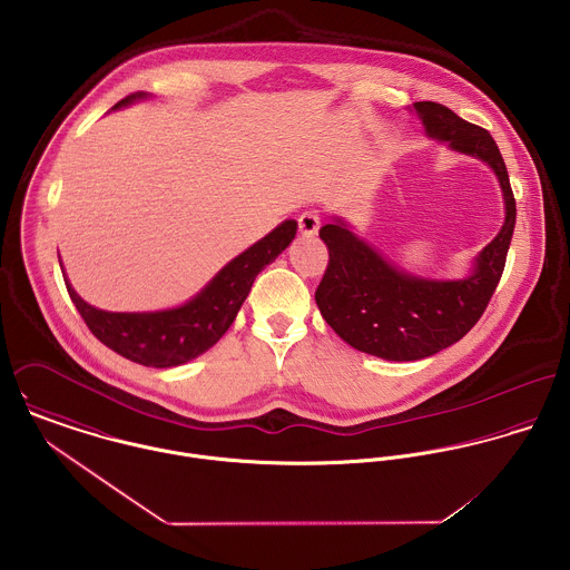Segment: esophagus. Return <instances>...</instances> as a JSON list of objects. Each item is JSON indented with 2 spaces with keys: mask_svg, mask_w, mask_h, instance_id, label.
I'll return each instance as SVG.
<instances>
[{
  "mask_svg": "<svg viewBox=\"0 0 570 570\" xmlns=\"http://www.w3.org/2000/svg\"><path fill=\"white\" fill-rule=\"evenodd\" d=\"M298 230L303 237H314L321 230V215L316 210H305L298 217Z\"/></svg>",
  "mask_w": 570,
  "mask_h": 570,
  "instance_id": "1",
  "label": "esophagus"
}]
</instances>
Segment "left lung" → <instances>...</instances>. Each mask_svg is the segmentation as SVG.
Returning <instances> with one entry per match:
<instances>
[{
    "label": "left lung",
    "mask_w": 570,
    "mask_h": 570,
    "mask_svg": "<svg viewBox=\"0 0 570 570\" xmlns=\"http://www.w3.org/2000/svg\"><path fill=\"white\" fill-rule=\"evenodd\" d=\"M414 111L428 138L483 160L495 173L504 199V224L479 252L472 272L456 281L407 274L351 233L340 217L321 228L328 265L316 289V303L326 325L353 348L393 362L430 357L479 323L502 276L515 228V199L507 166L489 131L432 100L414 102Z\"/></svg>",
    "instance_id": "1"
}]
</instances>
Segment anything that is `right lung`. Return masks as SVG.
Returning a JSON list of instances; mask_svg holds the SVG:
<instances>
[{
    "label": "right lung",
    "mask_w": 570,
    "mask_h": 570,
    "mask_svg": "<svg viewBox=\"0 0 570 570\" xmlns=\"http://www.w3.org/2000/svg\"><path fill=\"white\" fill-rule=\"evenodd\" d=\"M142 98H147V94L136 91L116 102L114 109ZM296 230L298 224L294 219L283 222L222 267L197 296L175 309L149 314L96 309L75 292L66 274L63 278L85 325L105 346L142 366L170 368L195 360L217 344V340L235 323L256 274L294 242Z\"/></svg>",
    "instance_id": "add662e5"
}]
</instances>
